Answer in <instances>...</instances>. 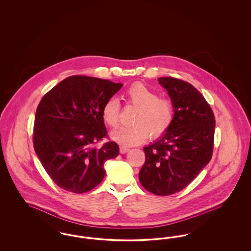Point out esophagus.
I'll return each mask as SVG.
<instances>
[{"label":"esophagus","instance_id":"34e87169","mask_svg":"<svg viewBox=\"0 0 251 251\" xmlns=\"http://www.w3.org/2000/svg\"><path fill=\"white\" fill-rule=\"evenodd\" d=\"M129 151H130V149H129V148H127V147H124V146H121L120 148V153H122V154L127 153Z\"/></svg>","mask_w":251,"mask_h":251}]
</instances>
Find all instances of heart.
<instances>
[{"mask_svg":"<svg viewBox=\"0 0 251 251\" xmlns=\"http://www.w3.org/2000/svg\"><path fill=\"white\" fill-rule=\"evenodd\" d=\"M130 104L138 108L132 126H121L112 131L111 138L122 146L143 143L151 134L157 138L164 135L174 120V105L167 98H159L158 93L141 83L131 84L126 91ZM101 115L110 127H117L120 120V101L110 98L102 106Z\"/></svg>","mask_w":251,"mask_h":251,"instance_id":"obj_1","label":"heart"}]
</instances>
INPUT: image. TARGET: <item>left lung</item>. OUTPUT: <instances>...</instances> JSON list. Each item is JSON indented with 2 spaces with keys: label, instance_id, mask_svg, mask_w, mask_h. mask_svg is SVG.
<instances>
[{
  "label": "left lung",
  "instance_id": "left-lung-1",
  "mask_svg": "<svg viewBox=\"0 0 251 251\" xmlns=\"http://www.w3.org/2000/svg\"><path fill=\"white\" fill-rule=\"evenodd\" d=\"M174 105V120L167 132L144 148L146 161L139 172L144 188L169 196L190 184L211 160L215 120L212 108L191 84L161 77Z\"/></svg>",
  "mask_w": 251,
  "mask_h": 251
}]
</instances>
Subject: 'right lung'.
Here are the masks:
<instances>
[{"instance_id": "add662e5", "label": "right lung", "mask_w": 251, "mask_h": 251, "mask_svg": "<svg viewBox=\"0 0 251 251\" xmlns=\"http://www.w3.org/2000/svg\"><path fill=\"white\" fill-rule=\"evenodd\" d=\"M123 84L74 75L43 96L36 112L33 142L43 167L59 187L82 194L92 190L105 176L103 165L120 153L119 145L106 137L102 106Z\"/></svg>"}]
</instances>
